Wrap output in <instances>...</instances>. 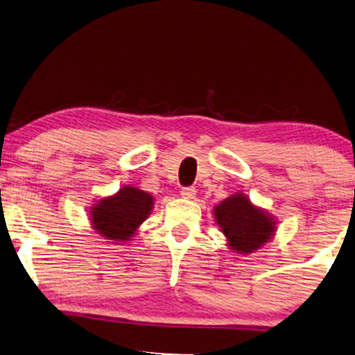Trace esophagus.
Instances as JSON below:
<instances>
[{"label": "esophagus", "mask_w": 355, "mask_h": 355, "mask_svg": "<svg viewBox=\"0 0 355 355\" xmlns=\"http://www.w3.org/2000/svg\"><path fill=\"white\" fill-rule=\"evenodd\" d=\"M181 195L184 196V198L192 200V198H195L196 190H195V187H184V189L181 190Z\"/></svg>", "instance_id": "esophagus-1"}]
</instances>
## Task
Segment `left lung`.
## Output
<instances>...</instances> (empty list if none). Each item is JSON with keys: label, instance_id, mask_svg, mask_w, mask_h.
I'll list each match as a JSON object with an SVG mask.
<instances>
[{"label": "left lung", "instance_id": "obj_1", "mask_svg": "<svg viewBox=\"0 0 355 355\" xmlns=\"http://www.w3.org/2000/svg\"><path fill=\"white\" fill-rule=\"evenodd\" d=\"M214 217L228 239V246L239 254L260 249L276 232L272 217L263 209L255 208L243 193H234L217 205Z\"/></svg>", "mask_w": 355, "mask_h": 355}]
</instances>
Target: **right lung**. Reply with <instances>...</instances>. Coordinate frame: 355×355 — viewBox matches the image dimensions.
I'll list each match as a JSON object with an SVG mask.
<instances>
[{
	"instance_id": "1",
	"label": "right lung",
	"mask_w": 355,
	"mask_h": 355,
	"mask_svg": "<svg viewBox=\"0 0 355 355\" xmlns=\"http://www.w3.org/2000/svg\"><path fill=\"white\" fill-rule=\"evenodd\" d=\"M154 196L144 190L123 187L92 208V225L98 234L112 241H128L150 214Z\"/></svg>"
}]
</instances>
